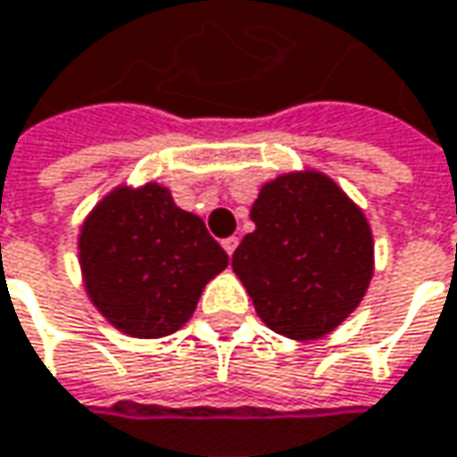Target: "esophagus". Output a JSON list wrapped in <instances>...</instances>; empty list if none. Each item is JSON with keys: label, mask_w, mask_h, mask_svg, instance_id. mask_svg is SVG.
Wrapping results in <instances>:
<instances>
[{"label": "esophagus", "mask_w": 457, "mask_h": 457, "mask_svg": "<svg viewBox=\"0 0 457 457\" xmlns=\"http://www.w3.org/2000/svg\"><path fill=\"white\" fill-rule=\"evenodd\" d=\"M222 248L228 251V255L235 253V248H237V237H235V235H232V237H225V240H222Z\"/></svg>", "instance_id": "obj_1"}]
</instances>
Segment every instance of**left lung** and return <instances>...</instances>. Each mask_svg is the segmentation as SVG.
Masks as SVG:
<instances>
[{
	"instance_id": "left-lung-1",
	"label": "left lung",
	"mask_w": 457,
	"mask_h": 457,
	"mask_svg": "<svg viewBox=\"0 0 457 457\" xmlns=\"http://www.w3.org/2000/svg\"><path fill=\"white\" fill-rule=\"evenodd\" d=\"M253 232L232 253L261 320L289 338H318L360 305L372 277L364 214L331 178L282 175L251 209Z\"/></svg>"
}]
</instances>
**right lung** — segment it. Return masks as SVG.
Wrapping results in <instances>:
<instances>
[{
  "label": "right lung",
  "instance_id": "right-lung-1",
  "mask_svg": "<svg viewBox=\"0 0 457 457\" xmlns=\"http://www.w3.org/2000/svg\"><path fill=\"white\" fill-rule=\"evenodd\" d=\"M79 261L95 308L123 334L160 338L191 318L204 284L229 258L202 217L149 183L119 188L95 206L79 235Z\"/></svg>",
  "mask_w": 457,
  "mask_h": 457
}]
</instances>
